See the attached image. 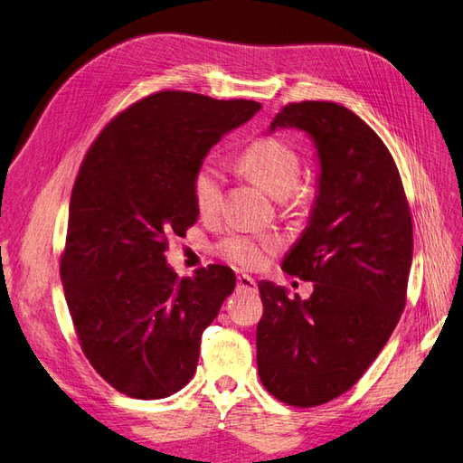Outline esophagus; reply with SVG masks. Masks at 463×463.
<instances>
[{
	"instance_id": "obj_1",
	"label": "esophagus",
	"mask_w": 463,
	"mask_h": 463,
	"mask_svg": "<svg viewBox=\"0 0 463 463\" xmlns=\"http://www.w3.org/2000/svg\"><path fill=\"white\" fill-rule=\"evenodd\" d=\"M237 288L245 291H257V282L249 274H240L237 276Z\"/></svg>"
}]
</instances>
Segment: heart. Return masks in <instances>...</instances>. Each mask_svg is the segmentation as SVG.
<instances>
[{"label":"heart","instance_id":"b5f03b06","mask_svg":"<svg viewBox=\"0 0 463 463\" xmlns=\"http://www.w3.org/2000/svg\"><path fill=\"white\" fill-rule=\"evenodd\" d=\"M241 170L274 199L301 204L309 199L311 185L301 184V156L296 146L278 137H262L249 145L240 156ZM193 201L204 218L218 213L223 199V175L220 167L204 160L193 175ZM279 249V240L266 233L232 232L216 243V253L245 269H259Z\"/></svg>","mask_w":463,"mask_h":463}]
</instances>
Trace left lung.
Masks as SVG:
<instances>
[{"label": "left lung", "mask_w": 463, "mask_h": 463, "mask_svg": "<svg viewBox=\"0 0 463 463\" xmlns=\"http://www.w3.org/2000/svg\"><path fill=\"white\" fill-rule=\"evenodd\" d=\"M313 138L318 194L282 270L315 282L309 299L259 282L262 386L296 408L342 396L369 369L405 307L413 226L400 172L369 125L334 102L288 104L270 123Z\"/></svg>", "instance_id": "left-lung-1"}]
</instances>
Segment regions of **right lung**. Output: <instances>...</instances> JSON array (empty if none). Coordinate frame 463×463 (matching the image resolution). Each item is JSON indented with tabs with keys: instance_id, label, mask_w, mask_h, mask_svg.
Instances as JSON below:
<instances>
[{
	"instance_id": "right-lung-1",
	"label": "right lung",
	"mask_w": 463,
	"mask_h": 463,
	"mask_svg": "<svg viewBox=\"0 0 463 463\" xmlns=\"http://www.w3.org/2000/svg\"><path fill=\"white\" fill-rule=\"evenodd\" d=\"M260 109L184 90L143 98L89 148L69 203L61 282L90 365L121 394L160 400L197 371L201 335L235 288L228 266L179 278L167 237L197 222L193 175Z\"/></svg>"
}]
</instances>
